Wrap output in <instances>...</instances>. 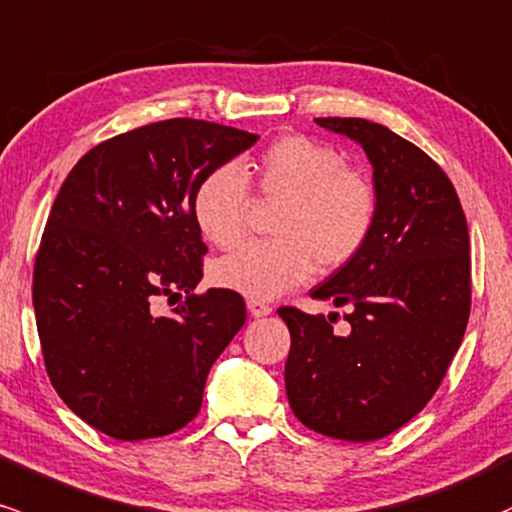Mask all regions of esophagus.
<instances>
[{
  "label": "esophagus",
  "mask_w": 512,
  "mask_h": 512,
  "mask_svg": "<svg viewBox=\"0 0 512 512\" xmlns=\"http://www.w3.org/2000/svg\"><path fill=\"white\" fill-rule=\"evenodd\" d=\"M247 311H250V316L255 318H265L272 313V306H269L267 301H260V299H250L247 301Z\"/></svg>",
  "instance_id": "obj_1"
}]
</instances>
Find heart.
Returning <instances> with one entry per match:
<instances>
[{"instance_id": "b5f03b06", "label": "heart", "mask_w": 512, "mask_h": 512, "mask_svg": "<svg viewBox=\"0 0 512 512\" xmlns=\"http://www.w3.org/2000/svg\"><path fill=\"white\" fill-rule=\"evenodd\" d=\"M250 187L282 201L272 221L277 238L255 240L218 260L211 279L247 299H277L311 279L316 262L340 269L362 252L376 223V189L338 148L291 133L267 145L243 172L213 167L192 194V216L211 245H238L250 216Z\"/></svg>"}]
</instances>
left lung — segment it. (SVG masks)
I'll return each mask as SVG.
<instances>
[{"label": "left lung", "instance_id": "left-lung-1", "mask_svg": "<svg viewBox=\"0 0 512 512\" xmlns=\"http://www.w3.org/2000/svg\"><path fill=\"white\" fill-rule=\"evenodd\" d=\"M357 140L374 167L376 223L362 252L311 296L345 306L335 320L282 306L291 333L284 381L306 428L345 442L391 435L428 406L471 311L466 216L428 153L381 123L316 119Z\"/></svg>", "mask_w": 512, "mask_h": 512}]
</instances>
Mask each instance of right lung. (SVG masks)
<instances>
[{
  "label": "right lung",
  "mask_w": 512,
  "mask_h": 512,
  "mask_svg": "<svg viewBox=\"0 0 512 512\" xmlns=\"http://www.w3.org/2000/svg\"><path fill=\"white\" fill-rule=\"evenodd\" d=\"M260 136L167 119L94 145L53 201L33 265L50 384L114 440H150L196 418L211 364L245 323L243 296L196 294L204 255L192 194ZM185 301L170 317L157 298Z\"/></svg>",
  "instance_id": "right-lung-1"
}]
</instances>
